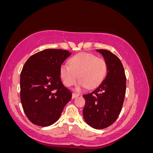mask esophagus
Wrapping results in <instances>:
<instances>
[{"mask_svg":"<svg viewBox=\"0 0 153 153\" xmlns=\"http://www.w3.org/2000/svg\"><path fill=\"white\" fill-rule=\"evenodd\" d=\"M79 93H72V97L73 98H76L77 96H79Z\"/></svg>","mask_w":153,"mask_h":153,"instance_id":"1","label":"esophagus"}]
</instances>
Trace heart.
I'll return each instance as SVG.
<instances>
[{"label": "heart", "mask_w": 153, "mask_h": 153, "mask_svg": "<svg viewBox=\"0 0 153 153\" xmlns=\"http://www.w3.org/2000/svg\"><path fill=\"white\" fill-rule=\"evenodd\" d=\"M69 65H61L60 76L67 86L74 85L78 75L79 85L93 88L104 80L107 72V64L103 58L90 53H80L69 60Z\"/></svg>", "instance_id": "b5f03b06"}]
</instances>
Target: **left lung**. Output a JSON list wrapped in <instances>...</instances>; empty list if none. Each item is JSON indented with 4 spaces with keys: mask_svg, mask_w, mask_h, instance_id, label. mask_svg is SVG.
I'll list each match as a JSON object with an SVG mask.
<instances>
[{
    "mask_svg": "<svg viewBox=\"0 0 153 153\" xmlns=\"http://www.w3.org/2000/svg\"><path fill=\"white\" fill-rule=\"evenodd\" d=\"M107 64L106 78L93 92L84 95L86 103L83 116L95 129H103L117 119L124 103L126 78L122 63L117 56L106 49H97Z\"/></svg>",
    "mask_w": 153,
    "mask_h": 153,
    "instance_id": "1",
    "label": "left lung"
}]
</instances>
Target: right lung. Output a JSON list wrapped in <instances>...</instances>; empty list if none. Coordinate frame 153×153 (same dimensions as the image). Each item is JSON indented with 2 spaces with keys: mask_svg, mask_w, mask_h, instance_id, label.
Returning a JSON list of instances; mask_svg holds the SVG:
<instances>
[{
  "mask_svg": "<svg viewBox=\"0 0 153 153\" xmlns=\"http://www.w3.org/2000/svg\"><path fill=\"white\" fill-rule=\"evenodd\" d=\"M71 55L63 49H47L31 56L20 73V101L33 124L49 126L59 119L71 92L62 84L61 65Z\"/></svg>",
  "mask_w": 153,
  "mask_h": 153,
  "instance_id": "add662e5",
  "label": "right lung"
}]
</instances>
